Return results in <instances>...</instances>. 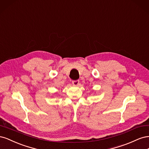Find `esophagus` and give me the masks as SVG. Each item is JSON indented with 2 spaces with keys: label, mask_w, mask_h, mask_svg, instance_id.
I'll return each instance as SVG.
<instances>
[{
  "label": "esophagus",
  "mask_w": 149,
  "mask_h": 149,
  "mask_svg": "<svg viewBox=\"0 0 149 149\" xmlns=\"http://www.w3.org/2000/svg\"><path fill=\"white\" fill-rule=\"evenodd\" d=\"M72 83H73V84L74 86H78L79 84V81L78 80H76V81H73V82H72Z\"/></svg>",
  "instance_id": "34e87169"
}]
</instances>
